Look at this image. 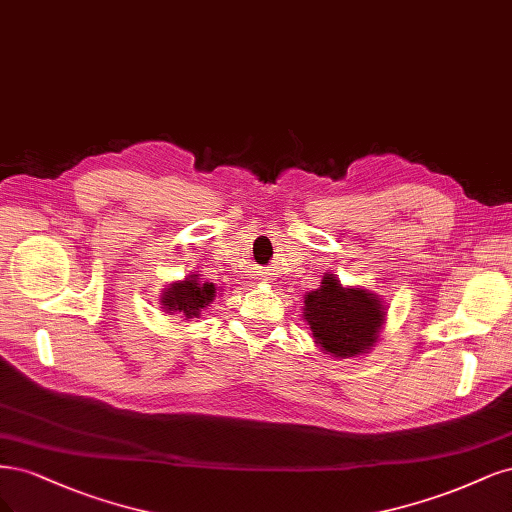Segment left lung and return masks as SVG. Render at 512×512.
Listing matches in <instances>:
<instances>
[{
  "label": "left lung",
  "mask_w": 512,
  "mask_h": 512,
  "mask_svg": "<svg viewBox=\"0 0 512 512\" xmlns=\"http://www.w3.org/2000/svg\"><path fill=\"white\" fill-rule=\"evenodd\" d=\"M304 317L312 338L334 357H355L370 349L385 321L374 293L344 289L334 274H325L321 287L308 293Z\"/></svg>",
  "instance_id": "8db88e82"
}]
</instances>
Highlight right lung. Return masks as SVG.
Returning a JSON list of instances; mask_svg holds the SVG:
<instances>
[{
	"label": "right lung",
	"instance_id": "add662e5",
	"mask_svg": "<svg viewBox=\"0 0 512 512\" xmlns=\"http://www.w3.org/2000/svg\"><path fill=\"white\" fill-rule=\"evenodd\" d=\"M214 298V285L202 283L197 280V274L183 280V283H174L170 289L163 291L161 306L174 315H180L185 319L200 317V312L212 302Z\"/></svg>",
	"mask_w": 512,
	"mask_h": 512
}]
</instances>
